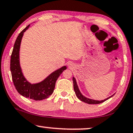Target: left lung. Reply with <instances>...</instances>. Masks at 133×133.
Wrapping results in <instances>:
<instances>
[{
  "instance_id": "8db88e82",
  "label": "left lung",
  "mask_w": 133,
  "mask_h": 133,
  "mask_svg": "<svg viewBox=\"0 0 133 133\" xmlns=\"http://www.w3.org/2000/svg\"><path fill=\"white\" fill-rule=\"evenodd\" d=\"M73 83H74V91L75 92V94L76 95V96L78 97V98L81 101L83 102H84L85 103H87L89 104H100V103H102V102H103L104 101H105L106 100H107L108 99H109L112 97L113 96L109 97V98L105 99L104 100H102V101H95V100H93V99H89V98H85L83 96V95H82V94L80 92L79 90V89H78V85L76 84V80L75 79L74 77H73Z\"/></svg>"
}]
</instances>
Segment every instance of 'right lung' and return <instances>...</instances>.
I'll return each mask as SVG.
<instances>
[{"mask_svg": "<svg viewBox=\"0 0 133 133\" xmlns=\"http://www.w3.org/2000/svg\"><path fill=\"white\" fill-rule=\"evenodd\" d=\"M29 26V25L18 34L11 56L10 70L12 79L17 91L22 96L35 101L43 100L48 98L53 93L55 89V83L58 78L63 71L66 69V66L52 73L44 81L40 83L31 84L28 83L23 75L19 63V50L20 43L25 32Z\"/></svg>", "mask_w": 133, "mask_h": 133, "instance_id": "add662e5", "label": "right lung"}]
</instances>
